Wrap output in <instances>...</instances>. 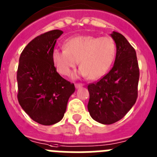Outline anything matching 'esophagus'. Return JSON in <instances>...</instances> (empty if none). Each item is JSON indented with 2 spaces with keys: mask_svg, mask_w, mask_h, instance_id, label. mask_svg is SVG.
<instances>
[{
  "mask_svg": "<svg viewBox=\"0 0 157 157\" xmlns=\"http://www.w3.org/2000/svg\"><path fill=\"white\" fill-rule=\"evenodd\" d=\"M82 86H84V84H80V83H78V84H75V87H76V88H79Z\"/></svg>",
  "mask_w": 157,
  "mask_h": 157,
  "instance_id": "1",
  "label": "esophagus"
}]
</instances>
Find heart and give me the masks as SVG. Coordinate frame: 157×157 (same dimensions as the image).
<instances>
[{
  "mask_svg": "<svg viewBox=\"0 0 157 157\" xmlns=\"http://www.w3.org/2000/svg\"><path fill=\"white\" fill-rule=\"evenodd\" d=\"M65 46L52 52L53 62L64 76H69L80 61L77 76L97 80L108 72L116 57V44L109 36L78 35L68 39Z\"/></svg>",
  "mask_w": 157,
  "mask_h": 157,
  "instance_id": "heart-1",
  "label": "heart"
}]
</instances>
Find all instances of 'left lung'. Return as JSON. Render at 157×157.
Here are the masks:
<instances>
[{"label":"left lung","instance_id":"left-lung-1","mask_svg":"<svg viewBox=\"0 0 157 157\" xmlns=\"http://www.w3.org/2000/svg\"><path fill=\"white\" fill-rule=\"evenodd\" d=\"M116 44L114 66L96 83L88 84V110L95 121L110 125L122 119L136 103L139 68L136 51L122 34L113 31Z\"/></svg>","mask_w":157,"mask_h":157}]
</instances>
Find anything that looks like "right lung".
I'll list each match as a JSON object with an SVG mask.
<instances>
[{
	"mask_svg": "<svg viewBox=\"0 0 157 157\" xmlns=\"http://www.w3.org/2000/svg\"><path fill=\"white\" fill-rule=\"evenodd\" d=\"M63 34L53 30L31 40L20 54L17 70L18 101L32 120L50 126L64 117L75 86L57 72L52 52Z\"/></svg>",
	"mask_w": 157,
	"mask_h": 157,
	"instance_id": "obj_1",
	"label": "right lung"
}]
</instances>
